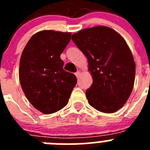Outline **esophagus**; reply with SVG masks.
I'll return each mask as SVG.
<instances>
[{"label":"esophagus","mask_w":150,"mask_h":150,"mask_svg":"<svg viewBox=\"0 0 150 150\" xmlns=\"http://www.w3.org/2000/svg\"><path fill=\"white\" fill-rule=\"evenodd\" d=\"M75 75H76V77H79V75H80V71H77V72H76L75 73Z\"/></svg>","instance_id":"34e87169"}]
</instances>
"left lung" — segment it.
<instances>
[{"label":"left lung","mask_w":150,"mask_h":150,"mask_svg":"<svg viewBox=\"0 0 150 150\" xmlns=\"http://www.w3.org/2000/svg\"><path fill=\"white\" fill-rule=\"evenodd\" d=\"M71 38L86 56L93 79L86 91L88 104L105 113L121 109L133 89L136 69L124 38L107 26L83 29Z\"/></svg>","instance_id":"1"}]
</instances>
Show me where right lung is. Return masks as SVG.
<instances>
[{
  "label": "right lung",
  "instance_id": "1",
  "mask_svg": "<svg viewBox=\"0 0 150 150\" xmlns=\"http://www.w3.org/2000/svg\"><path fill=\"white\" fill-rule=\"evenodd\" d=\"M71 36V32L40 30L30 38L21 55L18 76L22 91L44 114L65 107L76 86V76L64 70L60 58Z\"/></svg>",
  "mask_w": 150,
  "mask_h": 150
}]
</instances>
